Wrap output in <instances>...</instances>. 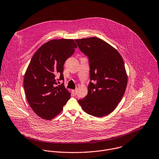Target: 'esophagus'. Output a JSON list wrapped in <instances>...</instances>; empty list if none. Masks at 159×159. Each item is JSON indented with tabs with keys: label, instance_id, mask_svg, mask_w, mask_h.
Here are the masks:
<instances>
[{
	"label": "esophagus",
	"instance_id": "esophagus-1",
	"mask_svg": "<svg viewBox=\"0 0 159 159\" xmlns=\"http://www.w3.org/2000/svg\"><path fill=\"white\" fill-rule=\"evenodd\" d=\"M73 93L75 95H77V90H73Z\"/></svg>",
	"mask_w": 159,
	"mask_h": 159
}]
</instances>
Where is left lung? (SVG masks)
Returning a JSON list of instances; mask_svg holds the SVG:
<instances>
[{"mask_svg": "<svg viewBox=\"0 0 159 159\" xmlns=\"http://www.w3.org/2000/svg\"><path fill=\"white\" fill-rule=\"evenodd\" d=\"M75 41L89 57L91 80L88 94L78 102L89 115L107 116L115 110L126 89L128 76L123 59L115 48L100 38Z\"/></svg>", "mask_w": 159, "mask_h": 159, "instance_id": "8db88e82", "label": "left lung"}]
</instances>
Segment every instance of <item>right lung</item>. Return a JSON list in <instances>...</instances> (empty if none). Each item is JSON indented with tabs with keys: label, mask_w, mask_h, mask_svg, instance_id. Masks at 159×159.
Listing matches in <instances>:
<instances>
[{
	"label": "right lung",
	"mask_w": 159,
	"mask_h": 159,
	"mask_svg": "<svg viewBox=\"0 0 159 159\" xmlns=\"http://www.w3.org/2000/svg\"><path fill=\"white\" fill-rule=\"evenodd\" d=\"M77 46L73 39H52L34 54L25 74L23 87L26 100L34 112L46 120L53 119L70 98L65 88L64 64Z\"/></svg>",
	"instance_id": "1"
}]
</instances>
